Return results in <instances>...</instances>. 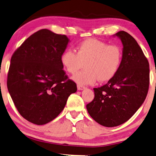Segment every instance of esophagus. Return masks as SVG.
Masks as SVG:
<instances>
[{
	"mask_svg": "<svg viewBox=\"0 0 156 156\" xmlns=\"http://www.w3.org/2000/svg\"><path fill=\"white\" fill-rule=\"evenodd\" d=\"M85 88H86L85 86H81V85H77V89H78L79 90H83V89H85Z\"/></svg>",
	"mask_w": 156,
	"mask_h": 156,
	"instance_id": "1",
	"label": "esophagus"
}]
</instances>
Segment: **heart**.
Wrapping results in <instances>:
<instances>
[{"mask_svg": "<svg viewBox=\"0 0 156 156\" xmlns=\"http://www.w3.org/2000/svg\"><path fill=\"white\" fill-rule=\"evenodd\" d=\"M76 53L68 49L62 54L61 63L79 85L93 84L98 80L107 81L116 75L122 61V51L117 45H109L97 39H88L76 48Z\"/></svg>", "mask_w": 156, "mask_h": 156, "instance_id": "heart-1", "label": "heart"}]
</instances>
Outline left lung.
Returning <instances> with one entry per match:
<instances>
[{"label": "left lung", "mask_w": 156, "mask_h": 156, "mask_svg": "<svg viewBox=\"0 0 156 156\" xmlns=\"http://www.w3.org/2000/svg\"><path fill=\"white\" fill-rule=\"evenodd\" d=\"M114 36L123 47L121 66L107 83L93 88L94 99L86 105L90 116L105 127L128 121L144 102L149 86V64L135 38L123 30Z\"/></svg>", "instance_id": "8db88e82"}]
</instances>
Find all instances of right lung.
<instances>
[{
  "instance_id": "obj_1",
  "label": "right lung",
  "mask_w": 156,
  "mask_h": 156,
  "mask_svg": "<svg viewBox=\"0 0 156 156\" xmlns=\"http://www.w3.org/2000/svg\"><path fill=\"white\" fill-rule=\"evenodd\" d=\"M70 42L65 35L42 29L28 37L11 58L7 86L18 112L36 125L58 116L76 85L68 80L61 56Z\"/></svg>"
}]
</instances>
